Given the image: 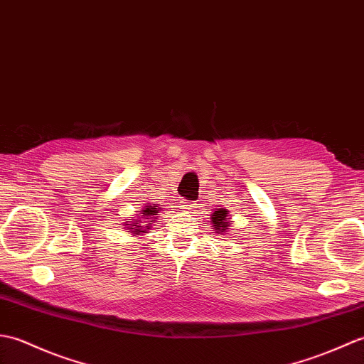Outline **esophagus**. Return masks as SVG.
<instances>
[{
	"label": "esophagus",
	"instance_id": "obj_1",
	"mask_svg": "<svg viewBox=\"0 0 364 364\" xmlns=\"http://www.w3.org/2000/svg\"><path fill=\"white\" fill-rule=\"evenodd\" d=\"M195 207H196L195 200H187V199H182L181 200V208L182 210H188V212H190V210H193Z\"/></svg>",
	"mask_w": 364,
	"mask_h": 364
}]
</instances>
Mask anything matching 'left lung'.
<instances>
[{"label": "left lung", "instance_id": "8db88e82", "mask_svg": "<svg viewBox=\"0 0 364 364\" xmlns=\"http://www.w3.org/2000/svg\"><path fill=\"white\" fill-rule=\"evenodd\" d=\"M229 212L228 208H215V212L212 213V223H213V229L216 233H224L229 229Z\"/></svg>", "mask_w": 364, "mask_h": 364}]
</instances>
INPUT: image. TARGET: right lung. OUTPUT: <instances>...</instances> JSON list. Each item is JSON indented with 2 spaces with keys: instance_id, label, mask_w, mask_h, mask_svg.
Instances as JSON below:
<instances>
[{
  "instance_id": "1",
  "label": "right lung",
  "mask_w": 364,
  "mask_h": 364,
  "mask_svg": "<svg viewBox=\"0 0 364 364\" xmlns=\"http://www.w3.org/2000/svg\"><path fill=\"white\" fill-rule=\"evenodd\" d=\"M159 210L160 207L157 204L144 205L139 220H136L134 224H127L129 230H132L134 235H143V233H146L148 229H151V223H152L151 220H157Z\"/></svg>"
}]
</instances>
